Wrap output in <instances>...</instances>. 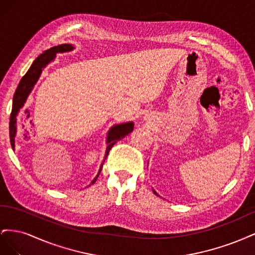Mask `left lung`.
I'll return each mask as SVG.
<instances>
[{
    "instance_id": "left-lung-1",
    "label": "left lung",
    "mask_w": 255,
    "mask_h": 255,
    "mask_svg": "<svg viewBox=\"0 0 255 255\" xmlns=\"http://www.w3.org/2000/svg\"><path fill=\"white\" fill-rule=\"evenodd\" d=\"M154 194H155V195H157V194H156V192H155V191H154Z\"/></svg>"
}]
</instances>
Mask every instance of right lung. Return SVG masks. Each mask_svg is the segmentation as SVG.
<instances>
[{"instance_id": "add662e5", "label": "right lung", "mask_w": 255, "mask_h": 255, "mask_svg": "<svg viewBox=\"0 0 255 255\" xmlns=\"http://www.w3.org/2000/svg\"><path fill=\"white\" fill-rule=\"evenodd\" d=\"M73 49V47L71 44H59L56 45V47H53L47 51H44L42 54H40L38 56L34 63L30 66V68L28 69V71L23 75V78L21 79L18 87L16 89V92L13 95V99H12V110H11V114H10V119H9V137H10V143L12 149L14 148V136H16V130H17V126H16V121H17V115L18 112L20 111L21 107L24 104V102L26 101V98L28 96V94L32 90V88L34 87L35 83L37 82V80L39 79V76L42 72V69L49 65L51 61H53L55 59V55L57 53H63V52H68L71 51ZM134 128V125L133 122H128V123H125V125H118L115 126L114 128H111V130L109 132V137H107V149H106V154H105V158L109 155V153L111 151V149L113 148V145L121 140L123 137H126L127 135H128L130 132H132ZM104 158V160H105ZM102 166L103 163L101 164V167H100V170L98 175L95 177L94 181L90 183L94 184L98 176L102 170ZM89 185V186H90Z\"/></svg>"}]
</instances>
